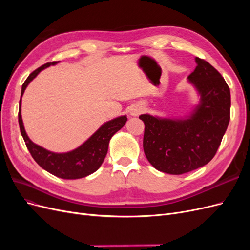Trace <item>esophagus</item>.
I'll return each instance as SVG.
<instances>
[{"mask_svg":"<svg viewBox=\"0 0 250 250\" xmlns=\"http://www.w3.org/2000/svg\"><path fill=\"white\" fill-rule=\"evenodd\" d=\"M141 112H142V108H141V107H139V106H135V107L131 108V110H130V115H131V116H133V117H137V116H139V115H140Z\"/></svg>","mask_w":250,"mask_h":250,"instance_id":"34e87169","label":"esophagus"}]
</instances>
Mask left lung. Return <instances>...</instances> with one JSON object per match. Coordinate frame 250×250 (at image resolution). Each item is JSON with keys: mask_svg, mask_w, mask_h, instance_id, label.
I'll return each mask as SVG.
<instances>
[{"mask_svg": "<svg viewBox=\"0 0 250 250\" xmlns=\"http://www.w3.org/2000/svg\"><path fill=\"white\" fill-rule=\"evenodd\" d=\"M188 82L200 99L190 116L167 119L141 115L143 147L149 163L164 173L180 175L203 167L220 146L230 119V90L215 67L196 57Z\"/></svg>", "mask_w": 250, "mask_h": 250, "instance_id": "obj_1", "label": "left lung"}]
</instances>
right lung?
<instances>
[{
    "label": "right lung",
    "mask_w": 250,
    "mask_h": 250,
    "mask_svg": "<svg viewBox=\"0 0 250 250\" xmlns=\"http://www.w3.org/2000/svg\"><path fill=\"white\" fill-rule=\"evenodd\" d=\"M59 62H48L42 65L39 69L29 75V77L21 86V94L20 100L19 109V124L21 137L24 139L26 146L31 153L34 161L39 164L42 169L48 171L59 178L63 179H78L83 178L89 174L96 172L100 168L105 156L107 154L109 141L112 135L122 128L126 121V116H121L104 123L92 137L82 144L78 148L70 152L55 153L36 145L27 135L24 124H22L21 115V96L25 93V89L41 71L50 65H54Z\"/></svg>",
    "instance_id": "1"
}]
</instances>
